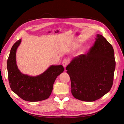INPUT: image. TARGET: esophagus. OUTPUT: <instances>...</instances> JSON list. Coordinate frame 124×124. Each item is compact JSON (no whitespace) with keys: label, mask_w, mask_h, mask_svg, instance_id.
Listing matches in <instances>:
<instances>
[{"label":"esophagus","mask_w":124,"mask_h":124,"mask_svg":"<svg viewBox=\"0 0 124 124\" xmlns=\"http://www.w3.org/2000/svg\"><path fill=\"white\" fill-rule=\"evenodd\" d=\"M68 63H69V60L68 59H65L62 61V66H63V67H64V68H66V66L68 65Z\"/></svg>","instance_id":"esophagus-1"}]
</instances>
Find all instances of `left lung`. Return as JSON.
<instances>
[{
  "label": "left lung",
  "instance_id": "1",
  "mask_svg": "<svg viewBox=\"0 0 124 124\" xmlns=\"http://www.w3.org/2000/svg\"><path fill=\"white\" fill-rule=\"evenodd\" d=\"M95 43L85 55L74 57L67 66L75 98L92 102L110 91L115 69L114 52L103 36L97 34Z\"/></svg>",
  "mask_w": 124,
  "mask_h": 124
}]
</instances>
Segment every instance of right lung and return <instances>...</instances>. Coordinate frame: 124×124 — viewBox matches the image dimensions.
<instances>
[{"mask_svg":"<svg viewBox=\"0 0 124 124\" xmlns=\"http://www.w3.org/2000/svg\"><path fill=\"white\" fill-rule=\"evenodd\" d=\"M22 39L17 41L11 48L7 61L8 79L12 91L25 101H42L51 95L54 82L64 68L62 65H51L42 73L31 76L22 73L16 64V53Z\"/></svg>","mask_w":124,"mask_h":124,"instance_id":"right-lung-1","label":"right lung"}]
</instances>
